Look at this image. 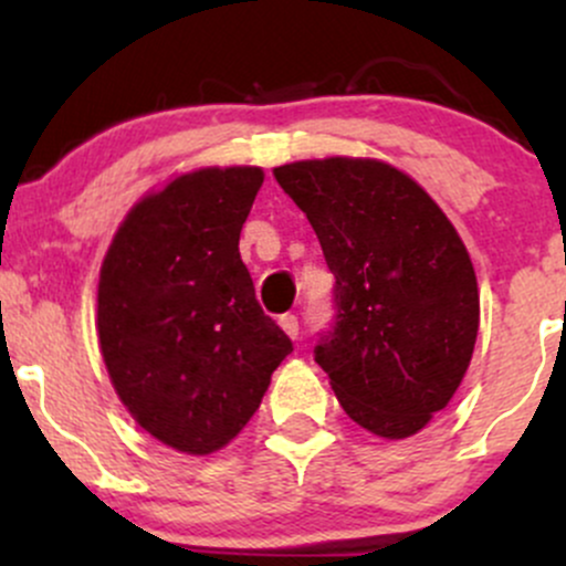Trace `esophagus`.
I'll use <instances>...</instances> for the list:
<instances>
[{
    "label": "esophagus",
    "instance_id": "obj_1",
    "mask_svg": "<svg viewBox=\"0 0 566 566\" xmlns=\"http://www.w3.org/2000/svg\"><path fill=\"white\" fill-rule=\"evenodd\" d=\"M279 327H282L284 333L292 337V340H295L297 329H301V324H297V316L295 314H282V316H279Z\"/></svg>",
    "mask_w": 566,
    "mask_h": 566
}]
</instances>
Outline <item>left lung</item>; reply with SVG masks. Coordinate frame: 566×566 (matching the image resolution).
Masks as SVG:
<instances>
[{
	"label": "left lung",
	"instance_id": "1",
	"mask_svg": "<svg viewBox=\"0 0 566 566\" xmlns=\"http://www.w3.org/2000/svg\"><path fill=\"white\" fill-rule=\"evenodd\" d=\"M335 274V324L316 365L354 423L407 439L463 382L479 333V287L463 239L409 175L380 159L274 167Z\"/></svg>",
	"mask_w": 566,
	"mask_h": 566
}]
</instances>
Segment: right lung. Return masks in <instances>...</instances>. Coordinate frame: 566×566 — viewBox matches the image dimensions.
Wrapping results in <instances>:
<instances>
[{
    "label": "right lung",
    "instance_id": "right-lung-1",
    "mask_svg": "<svg viewBox=\"0 0 566 566\" xmlns=\"http://www.w3.org/2000/svg\"><path fill=\"white\" fill-rule=\"evenodd\" d=\"M261 167H201L146 193L101 265L97 340L143 431L218 452L261 407L292 340L255 301L239 233Z\"/></svg>",
    "mask_w": 566,
    "mask_h": 566
}]
</instances>
